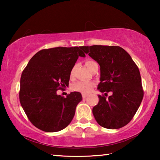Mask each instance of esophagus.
<instances>
[{
  "instance_id": "obj_1",
  "label": "esophagus",
  "mask_w": 160,
  "mask_h": 160,
  "mask_svg": "<svg viewBox=\"0 0 160 160\" xmlns=\"http://www.w3.org/2000/svg\"><path fill=\"white\" fill-rule=\"evenodd\" d=\"M82 98L85 99V98H86L87 97H88V94H82Z\"/></svg>"
}]
</instances>
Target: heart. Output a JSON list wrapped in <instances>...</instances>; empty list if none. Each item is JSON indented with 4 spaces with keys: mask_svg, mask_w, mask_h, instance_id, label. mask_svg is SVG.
Masks as SVG:
<instances>
[{
    "mask_svg": "<svg viewBox=\"0 0 160 160\" xmlns=\"http://www.w3.org/2000/svg\"><path fill=\"white\" fill-rule=\"evenodd\" d=\"M85 66L89 69V70H91L93 68L97 66V63L95 61L88 60L85 62ZM75 70V66L72 68L71 70H70V76H72L74 74ZM94 87V83L92 82H86V81H78V82H75L73 85H72L71 88L72 90L75 92H79L81 93H89L92 90V88Z\"/></svg>",
    "mask_w": 160,
    "mask_h": 160,
    "instance_id": "1",
    "label": "heart"
}]
</instances>
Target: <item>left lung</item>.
Wrapping results in <instances>:
<instances>
[{
	"label": "left lung",
	"instance_id": "1",
	"mask_svg": "<svg viewBox=\"0 0 160 160\" xmlns=\"http://www.w3.org/2000/svg\"><path fill=\"white\" fill-rule=\"evenodd\" d=\"M82 49L99 64L98 90L105 95L112 92L108 98L98 96V104L92 109L97 122L105 128H122L133 118L144 95L138 68L118 46L93 45Z\"/></svg>",
	"mask_w": 160,
	"mask_h": 160
}]
</instances>
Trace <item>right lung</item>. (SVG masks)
<instances>
[{
    "mask_svg": "<svg viewBox=\"0 0 160 160\" xmlns=\"http://www.w3.org/2000/svg\"><path fill=\"white\" fill-rule=\"evenodd\" d=\"M79 56L85 57L82 47H55L38 51L22 72L19 98L30 122L45 132H57L69 125L78 103V92L66 97L58 95L69 84L70 70Z\"/></svg>",
    "mask_w": 160,
    "mask_h": 160,
    "instance_id": "right-lung-1",
    "label": "right lung"
}]
</instances>
